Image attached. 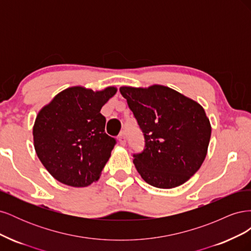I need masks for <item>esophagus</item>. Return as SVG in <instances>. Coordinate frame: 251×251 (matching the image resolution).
I'll use <instances>...</instances> for the list:
<instances>
[{
	"label": "esophagus",
	"instance_id": "1",
	"mask_svg": "<svg viewBox=\"0 0 251 251\" xmlns=\"http://www.w3.org/2000/svg\"><path fill=\"white\" fill-rule=\"evenodd\" d=\"M118 140H119V142H120L121 146H125V144L126 143V135H125V133H124V132H123V133H120L119 137H118Z\"/></svg>",
	"mask_w": 251,
	"mask_h": 251
}]
</instances>
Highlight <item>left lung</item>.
<instances>
[{"instance_id": "1", "label": "left lung", "mask_w": 251, "mask_h": 251, "mask_svg": "<svg viewBox=\"0 0 251 251\" xmlns=\"http://www.w3.org/2000/svg\"><path fill=\"white\" fill-rule=\"evenodd\" d=\"M144 137L134 154L142 179L158 188L177 187L200 169L207 154L211 126L201 105L169 87H121Z\"/></svg>"}]
</instances>
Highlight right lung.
Here are the masks:
<instances>
[{
  "label": "right lung",
  "instance_id": "obj_1",
  "mask_svg": "<svg viewBox=\"0 0 251 251\" xmlns=\"http://www.w3.org/2000/svg\"><path fill=\"white\" fill-rule=\"evenodd\" d=\"M117 89L71 87L39 112L33 126L36 155L53 178L85 187L100 179L116 139L104 133L102 105Z\"/></svg>",
  "mask_w": 251,
  "mask_h": 251
}]
</instances>
